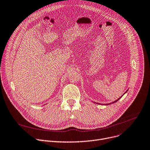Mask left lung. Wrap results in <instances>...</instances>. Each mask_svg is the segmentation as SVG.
I'll list each match as a JSON object with an SVG mask.
<instances>
[{
    "instance_id": "left-lung-1",
    "label": "left lung",
    "mask_w": 150,
    "mask_h": 150,
    "mask_svg": "<svg viewBox=\"0 0 150 150\" xmlns=\"http://www.w3.org/2000/svg\"><path fill=\"white\" fill-rule=\"evenodd\" d=\"M127 91H127H126V92H125V93L123 94H122V96H123V95H124V94H125V93H126ZM121 97H122V96H121L120 98H118V99H117L116 100H115V101H114V102H111V103H108V104L107 103V104H105V105H110V104H112V103H115V102H117V101H118V100H119V99H120ZM95 103H96V102H95ZM97 104H100V103H97Z\"/></svg>"
}]
</instances>
